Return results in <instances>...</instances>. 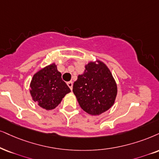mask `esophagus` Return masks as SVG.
<instances>
[{"instance_id": "34e87169", "label": "esophagus", "mask_w": 159, "mask_h": 159, "mask_svg": "<svg viewBox=\"0 0 159 159\" xmlns=\"http://www.w3.org/2000/svg\"><path fill=\"white\" fill-rule=\"evenodd\" d=\"M67 86H69L70 87V89H73V83L72 81H69V82H67Z\"/></svg>"}]
</instances>
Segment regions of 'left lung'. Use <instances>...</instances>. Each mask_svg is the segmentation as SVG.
<instances>
[{
    "mask_svg": "<svg viewBox=\"0 0 159 159\" xmlns=\"http://www.w3.org/2000/svg\"><path fill=\"white\" fill-rule=\"evenodd\" d=\"M73 92L84 111L100 115L113 106L117 85L107 65L97 59L85 65L84 73L74 82Z\"/></svg>",
    "mask_w": 159,
    "mask_h": 159,
    "instance_id": "obj_1",
    "label": "left lung"
}]
</instances>
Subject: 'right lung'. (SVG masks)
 <instances>
[{"label": "right lung", "mask_w": 159, "mask_h": 159, "mask_svg": "<svg viewBox=\"0 0 159 159\" xmlns=\"http://www.w3.org/2000/svg\"><path fill=\"white\" fill-rule=\"evenodd\" d=\"M71 92L61 79V73L55 63L45 66L37 71L30 83L32 100L45 110H52L59 106L66 94Z\"/></svg>", "instance_id": "right-lung-1"}]
</instances>
